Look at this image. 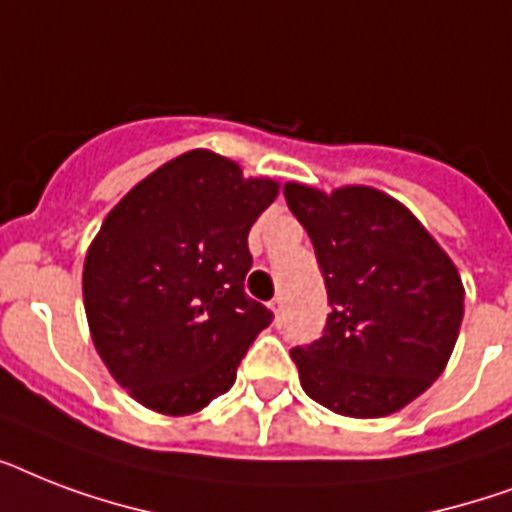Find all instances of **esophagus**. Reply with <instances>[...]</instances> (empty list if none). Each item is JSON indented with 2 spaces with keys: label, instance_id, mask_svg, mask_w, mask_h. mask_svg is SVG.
<instances>
[{
  "label": "esophagus",
  "instance_id": "obj_1",
  "mask_svg": "<svg viewBox=\"0 0 512 512\" xmlns=\"http://www.w3.org/2000/svg\"><path fill=\"white\" fill-rule=\"evenodd\" d=\"M268 305H271L273 316L279 319V316H281V308H284V297H273V300H271V303H268Z\"/></svg>",
  "mask_w": 512,
  "mask_h": 512
}]
</instances>
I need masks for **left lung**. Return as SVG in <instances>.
<instances>
[{
	"label": "left lung",
	"mask_w": 512,
	"mask_h": 512,
	"mask_svg": "<svg viewBox=\"0 0 512 512\" xmlns=\"http://www.w3.org/2000/svg\"><path fill=\"white\" fill-rule=\"evenodd\" d=\"M327 281L324 337L292 348L300 385L342 417H385L422 396L465 316L460 271L412 209L372 185H284Z\"/></svg>",
	"instance_id": "obj_1"
}]
</instances>
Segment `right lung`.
<instances>
[{"instance_id":"right-lung-1","label":"right lung","mask_w":512,"mask_h":512,"mask_svg":"<svg viewBox=\"0 0 512 512\" xmlns=\"http://www.w3.org/2000/svg\"><path fill=\"white\" fill-rule=\"evenodd\" d=\"M279 188L193 148L132 185L95 233L82 271L90 337L151 412L185 417L212 404L273 321L244 295V276L249 228Z\"/></svg>"}]
</instances>
